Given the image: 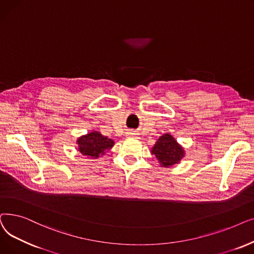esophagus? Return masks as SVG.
Here are the masks:
<instances>
[{
	"label": "esophagus",
	"mask_w": 254,
	"mask_h": 254,
	"mask_svg": "<svg viewBox=\"0 0 254 254\" xmlns=\"http://www.w3.org/2000/svg\"><path fill=\"white\" fill-rule=\"evenodd\" d=\"M129 134H130V135H133V134H135V133H132V132H129Z\"/></svg>",
	"instance_id": "1"
}]
</instances>
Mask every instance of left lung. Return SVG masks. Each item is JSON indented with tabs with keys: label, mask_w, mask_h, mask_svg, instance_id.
<instances>
[{
	"label": "left lung",
	"mask_w": 254,
	"mask_h": 254,
	"mask_svg": "<svg viewBox=\"0 0 254 254\" xmlns=\"http://www.w3.org/2000/svg\"><path fill=\"white\" fill-rule=\"evenodd\" d=\"M161 166L170 167L181 161L185 156L184 149L171 134H163L158 138L151 150Z\"/></svg>",
	"instance_id": "8db88e82"
}]
</instances>
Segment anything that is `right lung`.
<instances>
[{"instance_id": "right-lung-1", "label": "right lung", "mask_w": 254, "mask_h": 254, "mask_svg": "<svg viewBox=\"0 0 254 254\" xmlns=\"http://www.w3.org/2000/svg\"><path fill=\"white\" fill-rule=\"evenodd\" d=\"M78 151L90 158H98L99 156L105 154L106 151L111 150L115 144V141L107 136L102 135L98 131H92L90 133L82 135L77 138Z\"/></svg>"}]
</instances>
